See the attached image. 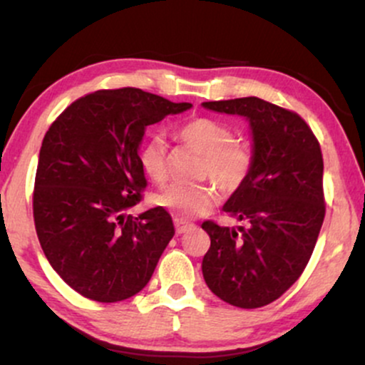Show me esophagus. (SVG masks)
<instances>
[{
    "instance_id": "1",
    "label": "esophagus",
    "mask_w": 365,
    "mask_h": 365,
    "mask_svg": "<svg viewBox=\"0 0 365 365\" xmlns=\"http://www.w3.org/2000/svg\"><path fill=\"white\" fill-rule=\"evenodd\" d=\"M194 228H195L194 223H188V221H183V220H175V230H177L178 235H183V233L190 232V230Z\"/></svg>"
}]
</instances>
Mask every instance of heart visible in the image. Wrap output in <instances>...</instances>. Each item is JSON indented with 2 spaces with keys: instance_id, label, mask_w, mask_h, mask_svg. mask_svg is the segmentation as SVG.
<instances>
[{
  "instance_id": "1",
  "label": "heart",
  "mask_w": 365,
  "mask_h": 365,
  "mask_svg": "<svg viewBox=\"0 0 365 365\" xmlns=\"http://www.w3.org/2000/svg\"><path fill=\"white\" fill-rule=\"evenodd\" d=\"M177 137L197 153L202 154L197 166V178L215 182L223 194H235L250 177L254 153L244 142L235 140V130L225 121L197 116L177 128ZM139 166L142 173L158 185L168 180L166 145L159 135H153L140 144ZM217 190L212 183L199 182L192 185H170L153 195L154 206L165 209L177 220L207 215L215 207Z\"/></svg>"
}]
</instances>
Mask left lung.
Returning a JSON list of instances; mask_svg holds the SVG:
<instances>
[{
    "label": "left lung",
    "mask_w": 365,
    "mask_h": 365,
    "mask_svg": "<svg viewBox=\"0 0 365 365\" xmlns=\"http://www.w3.org/2000/svg\"><path fill=\"white\" fill-rule=\"evenodd\" d=\"M202 106L245 116L254 137L250 177L223 207L244 225L235 230L202 223L211 238L204 279L235 307H264L300 278L319 237L326 212L319 140L302 116L264 99Z\"/></svg>",
    "instance_id": "obj_1"
}]
</instances>
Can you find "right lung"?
Here are the masks:
<instances>
[{"instance_id":"right-lung-1","label":"right lung","mask_w":365,"mask_h":365,"mask_svg":"<svg viewBox=\"0 0 365 365\" xmlns=\"http://www.w3.org/2000/svg\"><path fill=\"white\" fill-rule=\"evenodd\" d=\"M135 87L77 99L46 132L37 163L34 223L53 269L96 302H121L149 283L175 235L168 211L127 215L148 180L139 145L149 125L190 108Z\"/></svg>"}]
</instances>
